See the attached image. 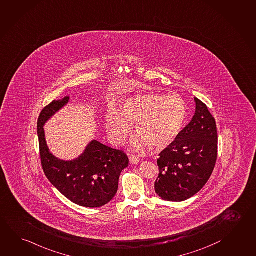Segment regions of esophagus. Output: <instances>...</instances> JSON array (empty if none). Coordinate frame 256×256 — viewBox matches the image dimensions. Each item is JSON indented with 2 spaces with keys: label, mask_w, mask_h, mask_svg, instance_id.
<instances>
[{
  "label": "esophagus",
  "mask_w": 256,
  "mask_h": 256,
  "mask_svg": "<svg viewBox=\"0 0 256 256\" xmlns=\"http://www.w3.org/2000/svg\"><path fill=\"white\" fill-rule=\"evenodd\" d=\"M130 162L132 163V164H134V165L138 164V163L140 162L139 157H137V156H135V155H132L130 157Z\"/></svg>",
  "instance_id": "obj_1"
}]
</instances>
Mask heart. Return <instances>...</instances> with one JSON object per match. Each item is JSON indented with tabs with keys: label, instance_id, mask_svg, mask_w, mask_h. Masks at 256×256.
I'll list each match as a JSON object with an SVG mask.
<instances>
[{
	"label": "heart",
	"instance_id": "b5f03b06",
	"mask_svg": "<svg viewBox=\"0 0 256 256\" xmlns=\"http://www.w3.org/2000/svg\"><path fill=\"white\" fill-rule=\"evenodd\" d=\"M186 116V104L180 96L150 91L126 99L120 112L109 107L106 128L112 142L122 144L136 122L139 134L132 137V146L144 150L150 145L152 149L162 150L177 139Z\"/></svg>",
	"mask_w": 256,
	"mask_h": 256
}]
</instances>
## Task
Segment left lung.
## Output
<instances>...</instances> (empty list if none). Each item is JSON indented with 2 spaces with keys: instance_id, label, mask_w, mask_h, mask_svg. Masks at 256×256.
<instances>
[{
  "instance_id": "obj_1",
  "label": "left lung",
  "mask_w": 256,
  "mask_h": 256,
  "mask_svg": "<svg viewBox=\"0 0 256 256\" xmlns=\"http://www.w3.org/2000/svg\"><path fill=\"white\" fill-rule=\"evenodd\" d=\"M195 114L177 139L160 154L157 195L180 202L200 192L208 182L218 158V130L214 117L200 99Z\"/></svg>"
}]
</instances>
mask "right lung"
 Wrapping results in <instances>:
<instances>
[{
    "instance_id": "obj_1",
    "label": "right lung",
    "mask_w": 256,
    "mask_h": 256,
    "mask_svg": "<svg viewBox=\"0 0 256 256\" xmlns=\"http://www.w3.org/2000/svg\"><path fill=\"white\" fill-rule=\"evenodd\" d=\"M70 96L53 102L42 110L38 119V136L42 168L52 185L74 204L99 208L116 194L121 172L128 167L124 152L90 140L82 154L73 160H60L48 146L44 126L58 112L68 104Z\"/></svg>"
}]
</instances>
